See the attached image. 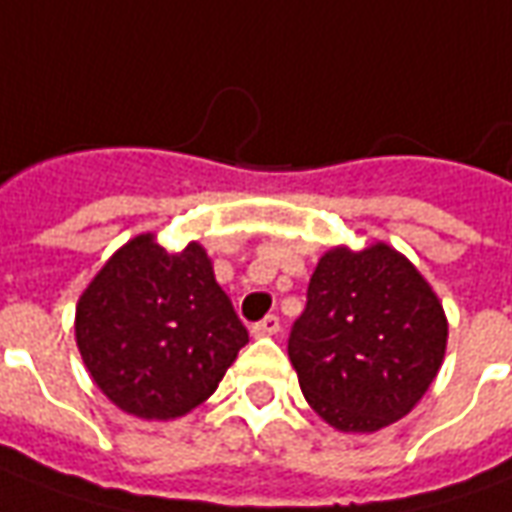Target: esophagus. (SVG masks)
I'll use <instances>...</instances> for the list:
<instances>
[{"label": "esophagus", "instance_id": "esophagus-1", "mask_svg": "<svg viewBox=\"0 0 512 512\" xmlns=\"http://www.w3.org/2000/svg\"><path fill=\"white\" fill-rule=\"evenodd\" d=\"M277 332H280V316H274V313L252 324V335L255 338H268V335H277Z\"/></svg>", "mask_w": 512, "mask_h": 512}]
</instances>
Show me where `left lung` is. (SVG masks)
I'll use <instances>...</instances> for the list:
<instances>
[{
  "label": "left lung",
  "mask_w": 512,
  "mask_h": 512,
  "mask_svg": "<svg viewBox=\"0 0 512 512\" xmlns=\"http://www.w3.org/2000/svg\"><path fill=\"white\" fill-rule=\"evenodd\" d=\"M446 316L427 280L396 249H330L288 335L299 388L341 432H374L407 416L446 352Z\"/></svg>",
  "instance_id": "8db88e82"
}]
</instances>
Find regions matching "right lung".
I'll list each match as a JSON object with an SVG mask.
<instances>
[{
	"instance_id": "right-lung-1",
	"label": "right lung",
	"mask_w": 512,
	"mask_h": 512,
	"mask_svg": "<svg viewBox=\"0 0 512 512\" xmlns=\"http://www.w3.org/2000/svg\"><path fill=\"white\" fill-rule=\"evenodd\" d=\"M77 346L107 399L138 418L185 416L219 388L249 332L199 244L138 235L77 305Z\"/></svg>"
}]
</instances>
